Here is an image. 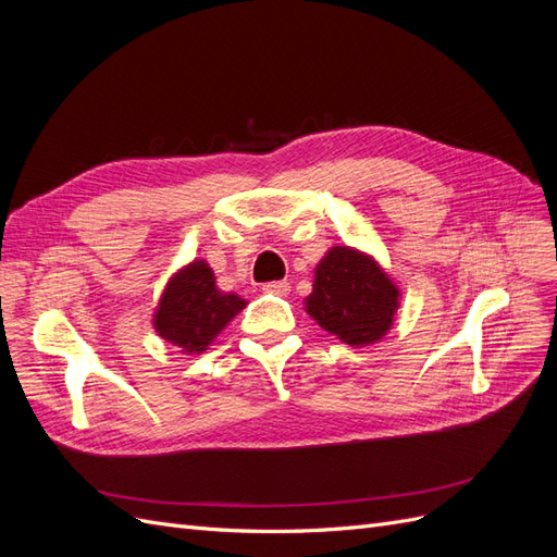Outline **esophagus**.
I'll list each match as a JSON object with an SVG mask.
<instances>
[{"label":"esophagus","mask_w":557,"mask_h":557,"mask_svg":"<svg viewBox=\"0 0 557 557\" xmlns=\"http://www.w3.org/2000/svg\"><path fill=\"white\" fill-rule=\"evenodd\" d=\"M262 290L269 293V295H278V297H285L290 293V283L288 281H272V283H264Z\"/></svg>","instance_id":"esophagus-1"}]
</instances>
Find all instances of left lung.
Instances as JSON below:
<instances>
[{
    "mask_svg": "<svg viewBox=\"0 0 557 557\" xmlns=\"http://www.w3.org/2000/svg\"><path fill=\"white\" fill-rule=\"evenodd\" d=\"M401 290L381 262L356 246H332L313 269L305 311L346 346L385 339L397 318Z\"/></svg>",
    "mask_w": 557,
    "mask_h": 557,
    "instance_id": "left-lung-1",
    "label": "left lung"
}]
</instances>
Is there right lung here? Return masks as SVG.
I'll list each match as a JSON object with an SVG mask.
<instances>
[{
  "label": "right lung",
  "instance_id": "right-lung-1",
  "mask_svg": "<svg viewBox=\"0 0 557 557\" xmlns=\"http://www.w3.org/2000/svg\"><path fill=\"white\" fill-rule=\"evenodd\" d=\"M244 307L246 299L218 288L209 262L195 258L166 281L153 311V327L181 356H201Z\"/></svg>",
  "mask_w": 557,
  "mask_h": 557
}]
</instances>
